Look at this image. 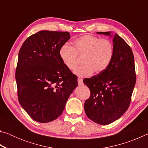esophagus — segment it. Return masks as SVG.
<instances>
[{
    "instance_id": "obj_1",
    "label": "esophagus",
    "mask_w": 148,
    "mask_h": 148,
    "mask_svg": "<svg viewBox=\"0 0 148 148\" xmlns=\"http://www.w3.org/2000/svg\"><path fill=\"white\" fill-rule=\"evenodd\" d=\"M77 83H78L79 85H81L82 84V83H83V79H82V78H77Z\"/></svg>"
}]
</instances>
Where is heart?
I'll return each instance as SVG.
<instances>
[{"label":"heart","mask_w":148,"mask_h":148,"mask_svg":"<svg viewBox=\"0 0 148 148\" xmlns=\"http://www.w3.org/2000/svg\"><path fill=\"white\" fill-rule=\"evenodd\" d=\"M74 47L64 44L59 49L62 62L70 70H74L78 64L79 57H83V65L74 70L77 76L86 77L93 72L102 73L111 64L114 56L112 42L90 34L84 35L73 42Z\"/></svg>","instance_id":"1"}]
</instances>
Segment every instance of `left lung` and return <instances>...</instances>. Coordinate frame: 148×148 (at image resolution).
<instances>
[{
	"label": "left lung",
	"mask_w": 148,
	"mask_h": 148,
	"mask_svg": "<svg viewBox=\"0 0 148 148\" xmlns=\"http://www.w3.org/2000/svg\"><path fill=\"white\" fill-rule=\"evenodd\" d=\"M113 38L114 56L102 73L84 79L91 96L84 103L87 116L101 125H108L127 111L136 84L134 59L132 49L117 34L98 32Z\"/></svg>",
	"instance_id": "1"
}]
</instances>
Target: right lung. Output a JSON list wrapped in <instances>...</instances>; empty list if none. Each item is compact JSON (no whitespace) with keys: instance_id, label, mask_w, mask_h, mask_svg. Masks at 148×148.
Returning a JSON list of instances; mask_svg holds the SVG:
<instances>
[{"instance_id":"obj_1","label":"right lung","mask_w":148,"mask_h":148,"mask_svg":"<svg viewBox=\"0 0 148 148\" xmlns=\"http://www.w3.org/2000/svg\"><path fill=\"white\" fill-rule=\"evenodd\" d=\"M70 38L68 32L40 31L29 36L20 48L16 71L18 100L38 122L57 119L77 86L76 76L59 56L60 48Z\"/></svg>"}]
</instances>
